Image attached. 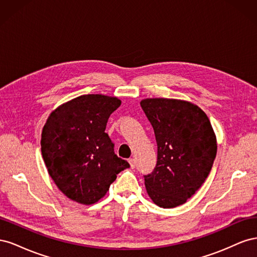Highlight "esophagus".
<instances>
[{
	"label": "esophagus",
	"mask_w": 257,
	"mask_h": 257,
	"mask_svg": "<svg viewBox=\"0 0 257 257\" xmlns=\"http://www.w3.org/2000/svg\"><path fill=\"white\" fill-rule=\"evenodd\" d=\"M128 163L131 165V168H135V166H136V160L135 159H130Z\"/></svg>",
	"instance_id": "1"
}]
</instances>
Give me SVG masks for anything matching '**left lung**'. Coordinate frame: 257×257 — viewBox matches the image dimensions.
<instances>
[{"label": "left lung", "mask_w": 257, "mask_h": 257, "mask_svg": "<svg viewBox=\"0 0 257 257\" xmlns=\"http://www.w3.org/2000/svg\"><path fill=\"white\" fill-rule=\"evenodd\" d=\"M158 145L153 172L144 175L150 198L162 208L184 204L205 182L216 155V139L208 116L180 99L141 102Z\"/></svg>", "instance_id": "left-lung-1"}]
</instances>
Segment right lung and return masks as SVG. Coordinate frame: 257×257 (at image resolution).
I'll use <instances>...</instances> for the list:
<instances>
[{"label":"right lung","instance_id":"1","mask_svg":"<svg viewBox=\"0 0 257 257\" xmlns=\"http://www.w3.org/2000/svg\"><path fill=\"white\" fill-rule=\"evenodd\" d=\"M120 105L116 97L81 95L54 110L43 128L42 153L48 173L59 190L77 203H96L116 175L130 167L105 133Z\"/></svg>","mask_w":257,"mask_h":257}]
</instances>
